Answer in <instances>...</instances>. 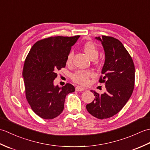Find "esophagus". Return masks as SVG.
I'll return each instance as SVG.
<instances>
[{"label": "esophagus", "mask_w": 150, "mask_h": 150, "mask_svg": "<svg viewBox=\"0 0 150 150\" xmlns=\"http://www.w3.org/2000/svg\"><path fill=\"white\" fill-rule=\"evenodd\" d=\"M85 90H86L85 88L81 87V86H77L75 88V90L77 91H84Z\"/></svg>", "instance_id": "obj_1"}]
</instances>
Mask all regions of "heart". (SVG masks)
<instances>
[{"label":"heart","mask_w":150,"mask_h":150,"mask_svg":"<svg viewBox=\"0 0 150 150\" xmlns=\"http://www.w3.org/2000/svg\"><path fill=\"white\" fill-rule=\"evenodd\" d=\"M83 50L85 53L90 57L91 59L97 58L98 55V51L96 46L92 42H86L83 45ZM72 53H68L66 59V63L69 64L71 61ZM93 73L90 71H77L72 75V80L81 85H86L88 83L89 79L91 77Z\"/></svg>","instance_id":"b5f03b06"}]
</instances>
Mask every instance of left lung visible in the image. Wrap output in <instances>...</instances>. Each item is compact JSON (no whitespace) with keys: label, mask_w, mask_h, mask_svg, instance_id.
Returning <instances> with one entry per match:
<instances>
[{"label":"left lung","mask_w":150,"mask_h":150,"mask_svg":"<svg viewBox=\"0 0 150 150\" xmlns=\"http://www.w3.org/2000/svg\"><path fill=\"white\" fill-rule=\"evenodd\" d=\"M103 44L105 62L99 82L105 83L106 92H93L95 98L86 105L91 115L108 119L118 113L132 96L135 85V66L131 55L120 40L113 37H96Z\"/></svg>","instance_id":"obj_1"}]
</instances>
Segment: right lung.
<instances>
[{
	"mask_svg": "<svg viewBox=\"0 0 150 150\" xmlns=\"http://www.w3.org/2000/svg\"><path fill=\"white\" fill-rule=\"evenodd\" d=\"M80 37H51L34 44L25 59L23 71L25 94L31 109L44 119H52L62 112L67 95L75 87L67 83L55 86L57 71L66 66L71 47Z\"/></svg>",
	"mask_w": 150,
	"mask_h": 150,
	"instance_id": "add662e5",
	"label": "right lung"
}]
</instances>
